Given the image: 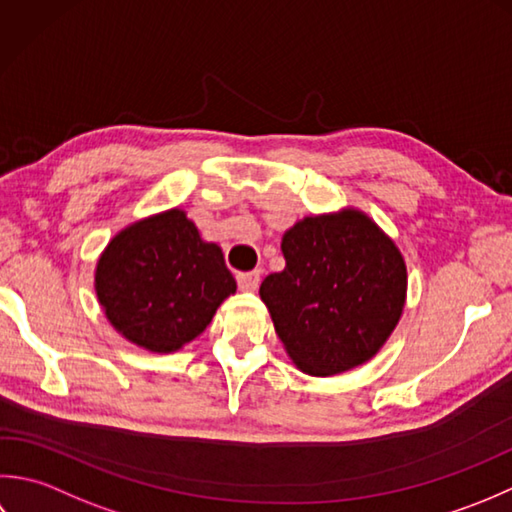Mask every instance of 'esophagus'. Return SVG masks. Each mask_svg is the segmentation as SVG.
Wrapping results in <instances>:
<instances>
[{
	"instance_id": "1",
	"label": "esophagus",
	"mask_w": 512,
	"mask_h": 512,
	"mask_svg": "<svg viewBox=\"0 0 512 512\" xmlns=\"http://www.w3.org/2000/svg\"><path fill=\"white\" fill-rule=\"evenodd\" d=\"M238 287L243 291H256L260 285V271H247V274H238Z\"/></svg>"
}]
</instances>
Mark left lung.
I'll return each mask as SVG.
<instances>
[{
    "label": "left lung",
    "mask_w": 512,
    "mask_h": 512,
    "mask_svg": "<svg viewBox=\"0 0 512 512\" xmlns=\"http://www.w3.org/2000/svg\"><path fill=\"white\" fill-rule=\"evenodd\" d=\"M285 269L260 285V300L296 367L329 378L369 362L398 327L406 263L393 238L358 210L305 216L280 243Z\"/></svg>",
    "instance_id": "8db88e82"
}]
</instances>
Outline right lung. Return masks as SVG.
I'll return each instance as SVG.
<instances>
[{"label":"right lung","mask_w":512,"mask_h":512,"mask_svg":"<svg viewBox=\"0 0 512 512\" xmlns=\"http://www.w3.org/2000/svg\"><path fill=\"white\" fill-rule=\"evenodd\" d=\"M95 294L119 336L150 353H174L207 329L236 294V280L221 245L172 207L110 238L95 267Z\"/></svg>","instance_id":"right-lung-1"}]
</instances>
